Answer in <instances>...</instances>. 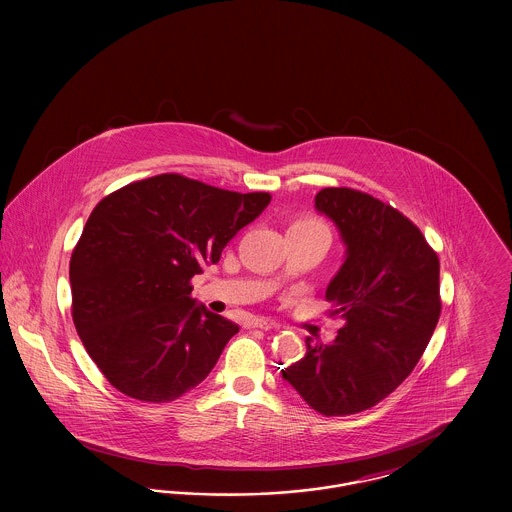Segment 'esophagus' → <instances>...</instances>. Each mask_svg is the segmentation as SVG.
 <instances>
[{
    "mask_svg": "<svg viewBox=\"0 0 512 512\" xmlns=\"http://www.w3.org/2000/svg\"><path fill=\"white\" fill-rule=\"evenodd\" d=\"M278 324L265 320V318H253L247 322V328H261V330H270V328H276Z\"/></svg>",
    "mask_w": 512,
    "mask_h": 512,
    "instance_id": "esophagus-1",
    "label": "esophagus"
}]
</instances>
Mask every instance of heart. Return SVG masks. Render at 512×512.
<instances>
[{"label":"heart","mask_w":512,"mask_h":512,"mask_svg":"<svg viewBox=\"0 0 512 512\" xmlns=\"http://www.w3.org/2000/svg\"><path fill=\"white\" fill-rule=\"evenodd\" d=\"M292 226L295 228H317V230H326V226L320 220L313 219V217H303L293 222ZM328 232V230H326Z\"/></svg>","instance_id":"heart-1"}]
</instances>
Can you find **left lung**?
<instances>
[{
    "label": "left lung",
    "instance_id": "left-lung-1",
    "mask_svg": "<svg viewBox=\"0 0 512 512\" xmlns=\"http://www.w3.org/2000/svg\"><path fill=\"white\" fill-rule=\"evenodd\" d=\"M315 205L347 245L326 290L345 326L332 343L307 338L282 376L317 413L345 416L386 399L420 361L441 315L439 259L413 220L372 195L324 188Z\"/></svg>",
    "mask_w": 512,
    "mask_h": 512
}]
</instances>
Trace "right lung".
<instances>
[{
	"label": "right lung",
	"mask_w": 512,
	"mask_h": 512,
	"mask_svg": "<svg viewBox=\"0 0 512 512\" xmlns=\"http://www.w3.org/2000/svg\"><path fill=\"white\" fill-rule=\"evenodd\" d=\"M270 203L165 172L94 207L71 255L76 332L107 382L147 403L201 384L240 326L197 307L192 278Z\"/></svg>",
	"instance_id": "right-lung-1"
}]
</instances>
